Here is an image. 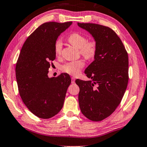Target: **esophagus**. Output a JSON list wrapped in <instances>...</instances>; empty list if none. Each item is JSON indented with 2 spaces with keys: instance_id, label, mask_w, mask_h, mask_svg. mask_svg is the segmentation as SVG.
<instances>
[{
  "instance_id": "1",
  "label": "esophagus",
  "mask_w": 147,
  "mask_h": 147,
  "mask_svg": "<svg viewBox=\"0 0 147 147\" xmlns=\"http://www.w3.org/2000/svg\"><path fill=\"white\" fill-rule=\"evenodd\" d=\"M71 83L72 84L75 83V78H71Z\"/></svg>"
}]
</instances>
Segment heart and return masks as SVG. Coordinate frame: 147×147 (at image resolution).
Returning a JSON list of instances; mask_svg holds the SVG:
<instances>
[{"mask_svg":"<svg viewBox=\"0 0 147 147\" xmlns=\"http://www.w3.org/2000/svg\"><path fill=\"white\" fill-rule=\"evenodd\" d=\"M68 41L76 48L80 49V53L86 59H90L93 58L96 53V44L94 41L88 42L87 38L84 35L78 32H74L70 34L68 37ZM63 42L61 40H57L55 43V52L57 55H60L61 53ZM84 65L82 60H78L71 61L64 65L62 69L66 73L71 75H76L80 72L81 68Z\"/></svg>","mask_w":147,"mask_h":147,"instance_id":"1","label":"heart"}]
</instances>
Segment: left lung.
<instances>
[{
	"label": "left lung",
	"instance_id": "left-lung-1",
	"mask_svg": "<svg viewBox=\"0 0 147 147\" xmlns=\"http://www.w3.org/2000/svg\"><path fill=\"white\" fill-rule=\"evenodd\" d=\"M96 44L94 61L84 73L91 80H76L79 105L88 119L99 121L116 109L128 82V56L122 42L111 28L95 24H80Z\"/></svg>",
	"mask_w": 147,
	"mask_h": 147
}]
</instances>
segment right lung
<instances>
[{"label": "right lung", "mask_w": 147, "mask_h": 147, "mask_svg": "<svg viewBox=\"0 0 147 147\" xmlns=\"http://www.w3.org/2000/svg\"><path fill=\"white\" fill-rule=\"evenodd\" d=\"M72 24L47 22L42 24L23 45L15 67L19 92L24 103L36 116L49 119L63 106L71 78L63 73L49 78L51 62L56 58L55 43Z\"/></svg>", "instance_id": "add662e5"}]
</instances>
